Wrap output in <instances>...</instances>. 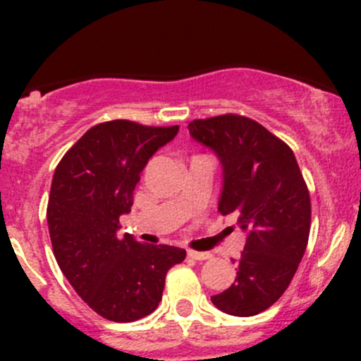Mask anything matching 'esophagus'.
Returning <instances> with one entry per match:
<instances>
[{"instance_id":"1","label":"esophagus","mask_w":361,"mask_h":361,"mask_svg":"<svg viewBox=\"0 0 361 361\" xmlns=\"http://www.w3.org/2000/svg\"><path fill=\"white\" fill-rule=\"evenodd\" d=\"M188 257L194 258V260H207V258H211V253H207V251L188 250Z\"/></svg>"}]
</instances>
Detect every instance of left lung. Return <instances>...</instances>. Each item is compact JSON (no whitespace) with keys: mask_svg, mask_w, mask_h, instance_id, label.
Wrapping results in <instances>:
<instances>
[{"mask_svg":"<svg viewBox=\"0 0 361 361\" xmlns=\"http://www.w3.org/2000/svg\"><path fill=\"white\" fill-rule=\"evenodd\" d=\"M188 129L224 166L218 211L248 232L235 281L211 302L227 314L255 316L285 293L307 248V185L292 148L253 118L225 113L192 120Z\"/></svg>","mask_w":361,"mask_h":361,"instance_id":"left-lung-1","label":"left lung"}]
</instances>
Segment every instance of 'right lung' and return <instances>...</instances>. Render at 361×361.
<instances>
[{"label":"right lung","instance_id":"obj_1","mask_svg":"<svg viewBox=\"0 0 361 361\" xmlns=\"http://www.w3.org/2000/svg\"><path fill=\"white\" fill-rule=\"evenodd\" d=\"M176 133L178 126L101 122L69 148L54 173L47 206L54 257L82 300L110 322L154 312L167 271L187 257L176 246L145 245L116 232L148 159Z\"/></svg>","mask_w":361,"mask_h":361}]
</instances>
